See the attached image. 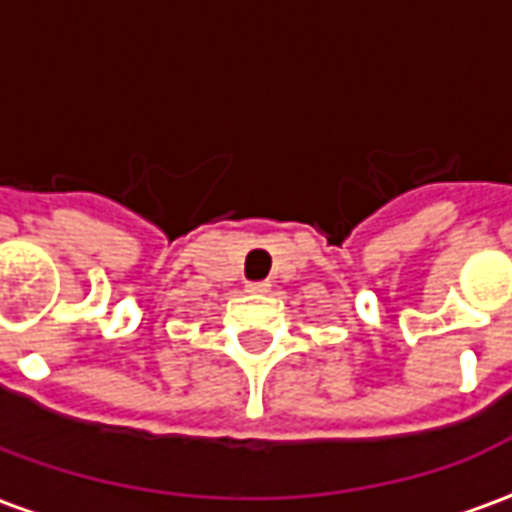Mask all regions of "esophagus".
I'll use <instances>...</instances> for the list:
<instances>
[{"instance_id":"obj_1","label":"esophagus","mask_w":512,"mask_h":512,"mask_svg":"<svg viewBox=\"0 0 512 512\" xmlns=\"http://www.w3.org/2000/svg\"><path fill=\"white\" fill-rule=\"evenodd\" d=\"M268 288H271V285H268L266 279H257V282H246V290H249V293H268Z\"/></svg>"}]
</instances>
